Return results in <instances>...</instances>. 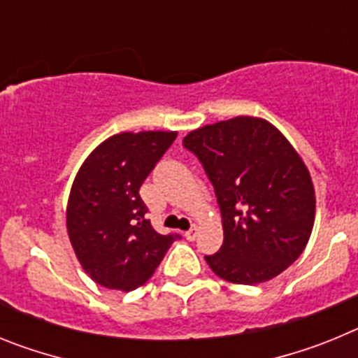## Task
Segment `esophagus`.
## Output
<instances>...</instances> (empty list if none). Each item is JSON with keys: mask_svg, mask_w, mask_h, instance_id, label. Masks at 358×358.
Returning a JSON list of instances; mask_svg holds the SVG:
<instances>
[{"mask_svg": "<svg viewBox=\"0 0 358 358\" xmlns=\"http://www.w3.org/2000/svg\"><path fill=\"white\" fill-rule=\"evenodd\" d=\"M197 233H199L197 226H192V227H189V229L185 233L186 240H189V242H194V240L197 238Z\"/></svg>", "mask_w": 358, "mask_h": 358, "instance_id": "esophagus-1", "label": "esophagus"}]
</instances>
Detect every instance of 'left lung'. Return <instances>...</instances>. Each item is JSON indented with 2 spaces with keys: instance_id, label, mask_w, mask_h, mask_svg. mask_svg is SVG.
<instances>
[{
  "instance_id": "left-lung-1",
  "label": "left lung",
  "mask_w": 358,
  "mask_h": 358,
  "mask_svg": "<svg viewBox=\"0 0 358 358\" xmlns=\"http://www.w3.org/2000/svg\"><path fill=\"white\" fill-rule=\"evenodd\" d=\"M213 185L224 243L204 256L222 280L256 285L299 258L315 217L314 185L301 157L274 125L238 116L182 140Z\"/></svg>"
}]
</instances>
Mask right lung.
<instances>
[{
    "mask_svg": "<svg viewBox=\"0 0 358 358\" xmlns=\"http://www.w3.org/2000/svg\"><path fill=\"white\" fill-rule=\"evenodd\" d=\"M177 132H122L84 161L71 186L66 224L82 268L106 289L131 292L156 273L177 233L147 220L140 188Z\"/></svg>",
    "mask_w": 358,
    "mask_h": 358,
    "instance_id": "right-lung-1",
    "label": "right lung"
}]
</instances>
